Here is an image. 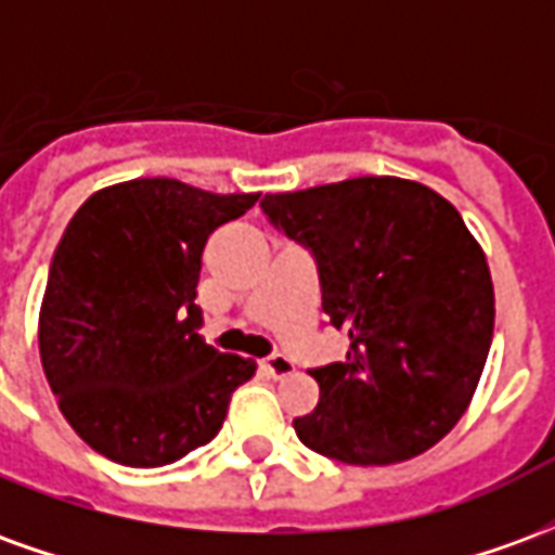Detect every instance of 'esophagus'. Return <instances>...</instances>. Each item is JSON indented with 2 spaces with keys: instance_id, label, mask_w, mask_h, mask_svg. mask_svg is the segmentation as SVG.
Masks as SVG:
<instances>
[{
  "instance_id": "esophagus-1",
  "label": "esophagus",
  "mask_w": 555,
  "mask_h": 555,
  "mask_svg": "<svg viewBox=\"0 0 555 555\" xmlns=\"http://www.w3.org/2000/svg\"><path fill=\"white\" fill-rule=\"evenodd\" d=\"M261 369H264L267 377H273V380H285L291 374L297 372V365L288 360V357H270V360L261 362Z\"/></svg>"
}]
</instances>
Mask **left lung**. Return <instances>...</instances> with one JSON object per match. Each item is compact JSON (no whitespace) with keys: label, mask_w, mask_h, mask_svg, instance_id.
<instances>
[{"label":"left lung","mask_w":555,"mask_h":555,"mask_svg":"<svg viewBox=\"0 0 555 555\" xmlns=\"http://www.w3.org/2000/svg\"><path fill=\"white\" fill-rule=\"evenodd\" d=\"M267 219L312 249L348 360L314 369L321 401L294 428L341 464L428 452L464 416L493 338L485 249L452 202L392 175L267 193Z\"/></svg>","instance_id":"1"}]
</instances>
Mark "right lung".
<instances>
[{"label": "right lung", "instance_id": "right-lung-1", "mask_svg": "<svg viewBox=\"0 0 555 555\" xmlns=\"http://www.w3.org/2000/svg\"><path fill=\"white\" fill-rule=\"evenodd\" d=\"M261 193L175 178L103 186L55 246L38 318L47 384L70 428L115 464L154 469L219 434L255 360L198 336L207 237Z\"/></svg>", "mask_w": 555, "mask_h": 555}]
</instances>
